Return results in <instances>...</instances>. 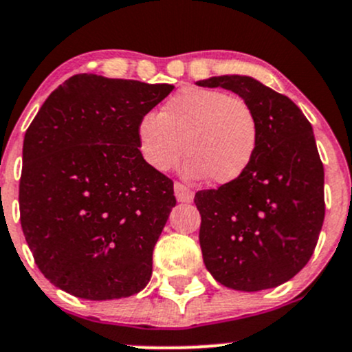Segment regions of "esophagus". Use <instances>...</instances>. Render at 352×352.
<instances>
[{
	"mask_svg": "<svg viewBox=\"0 0 352 352\" xmlns=\"http://www.w3.org/2000/svg\"><path fill=\"white\" fill-rule=\"evenodd\" d=\"M173 190H175V197L179 202H192L194 199V190H190L189 187H186L184 184L175 182L173 184Z\"/></svg>",
	"mask_w": 352,
	"mask_h": 352,
	"instance_id": "1",
	"label": "esophagus"
}]
</instances>
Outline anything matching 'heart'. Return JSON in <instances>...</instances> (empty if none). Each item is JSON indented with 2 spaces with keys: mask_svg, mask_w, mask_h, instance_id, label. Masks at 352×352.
<instances>
[{
  "mask_svg": "<svg viewBox=\"0 0 352 352\" xmlns=\"http://www.w3.org/2000/svg\"><path fill=\"white\" fill-rule=\"evenodd\" d=\"M190 179H211L218 186L236 182L257 153L258 124L243 98L223 90L187 87L166 100L156 113L138 124V146L156 172L180 163Z\"/></svg>",
  "mask_w": 352,
  "mask_h": 352,
  "instance_id": "1",
  "label": "heart"
}]
</instances>
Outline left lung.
Returning <instances> with one entry per match:
<instances>
[{
    "instance_id": "left-lung-1",
    "label": "left lung",
    "mask_w": 352,
    "mask_h": 352,
    "mask_svg": "<svg viewBox=\"0 0 352 352\" xmlns=\"http://www.w3.org/2000/svg\"><path fill=\"white\" fill-rule=\"evenodd\" d=\"M197 85L242 97L258 124L247 172L194 197L206 269L232 289L283 285L310 261L324 225V165L311 124L293 100L255 78L225 74Z\"/></svg>"
}]
</instances>
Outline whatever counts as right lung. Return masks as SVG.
<instances>
[{"mask_svg": "<svg viewBox=\"0 0 352 352\" xmlns=\"http://www.w3.org/2000/svg\"><path fill=\"white\" fill-rule=\"evenodd\" d=\"M173 85L74 74L23 140L20 221L42 274L85 300L136 294L177 204L138 146V124Z\"/></svg>", "mask_w": 352, "mask_h": 352, "instance_id": "obj_1", "label": "right lung"}]
</instances>
